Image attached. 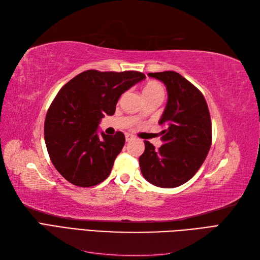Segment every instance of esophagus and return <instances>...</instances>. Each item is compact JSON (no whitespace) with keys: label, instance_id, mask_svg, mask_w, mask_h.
Masks as SVG:
<instances>
[{"label":"esophagus","instance_id":"34e87169","mask_svg":"<svg viewBox=\"0 0 260 260\" xmlns=\"http://www.w3.org/2000/svg\"><path fill=\"white\" fill-rule=\"evenodd\" d=\"M133 139H135V137L130 135V133H127V135H125V141H127V142H129V141H131Z\"/></svg>","mask_w":260,"mask_h":260}]
</instances>
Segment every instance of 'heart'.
Wrapping results in <instances>:
<instances>
[{
  "instance_id": "heart-1",
  "label": "heart",
  "mask_w": 260,
  "mask_h": 260,
  "mask_svg": "<svg viewBox=\"0 0 260 260\" xmlns=\"http://www.w3.org/2000/svg\"><path fill=\"white\" fill-rule=\"evenodd\" d=\"M155 93H164L162 86L157 82H148L143 89V95H149Z\"/></svg>"
}]
</instances>
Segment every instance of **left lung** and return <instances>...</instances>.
<instances>
[{
  "instance_id": "left-lung-1",
  "label": "left lung",
  "mask_w": 260,
  "mask_h": 260,
  "mask_svg": "<svg viewBox=\"0 0 260 260\" xmlns=\"http://www.w3.org/2000/svg\"><path fill=\"white\" fill-rule=\"evenodd\" d=\"M166 85L168 101L158 123L164 144L155 149L144 141L139 162L143 177L156 186L172 188L190 180L205 160L211 145V120L205 98L176 72L149 73Z\"/></svg>"
}]
</instances>
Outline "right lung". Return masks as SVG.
Here are the masks:
<instances>
[{"label": "right lung", "instance_id": "obj_1", "mask_svg": "<svg viewBox=\"0 0 260 260\" xmlns=\"http://www.w3.org/2000/svg\"><path fill=\"white\" fill-rule=\"evenodd\" d=\"M145 78L139 72L91 69L59 90L45 117L44 140L54 167L70 183L94 186L111 174L125 139L120 131L100 137L99 124L115 114L121 94Z\"/></svg>", "mask_w": 260, "mask_h": 260}]
</instances>
